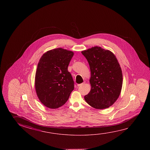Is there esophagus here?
Wrapping results in <instances>:
<instances>
[{
  "label": "esophagus",
  "mask_w": 150,
  "mask_h": 150,
  "mask_svg": "<svg viewBox=\"0 0 150 150\" xmlns=\"http://www.w3.org/2000/svg\"><path fill=\"white\" fill-rule=\"evenodd\" d=\"M85 83V82H83V83H80V84H78L77 85V86H83V85H84V83Z\"/></svg>",
  "instance_id": "34e87169"
}]
</instances>
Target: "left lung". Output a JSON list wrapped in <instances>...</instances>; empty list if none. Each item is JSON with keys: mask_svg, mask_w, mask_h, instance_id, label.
<instances>
[{"mask_svg": "<svg viewBox=\"0 0 150 150\" xmlns=\"http://www.w3.org/2000/svg\"><path fill=\"white\" fill-rule=\"evenodd\" d=\"M91 69V90L84 98L88 105L97 109L109 108L120 94L122 73L112 52L94 47L81 52Z\"/></svg>", "mask_w": 150, "mask_h": 150, "instance_id": "left-lung-1", "label": "left lung"}]
</instances>
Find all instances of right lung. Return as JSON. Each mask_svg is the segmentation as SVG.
<instances>
[{
  "instance_id": "add662e5",
  "label": "right lung",
  "mask_w": 150,
  "mask_h": 150,
  "mask_svg": "<svg viewBox=\"0 0 150 150\" xmlns=\"http://www.w3.org/2000/svg\"><path fill=\"white\" fill-rule=\"evenodd\" d=\"M73 55L72 51L57 48L47 52L40 59L35 88L40 100L47 108L63 106L74 90V81L67 69Z\"/></svg>"
}]
</instances>
